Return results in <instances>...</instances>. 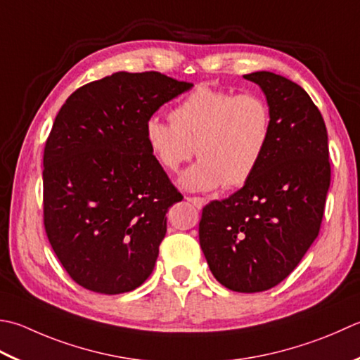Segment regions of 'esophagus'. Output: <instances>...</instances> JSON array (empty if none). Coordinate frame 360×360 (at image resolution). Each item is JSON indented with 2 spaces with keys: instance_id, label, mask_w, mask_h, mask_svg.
<instances>
[{
  "instance_id": "1",
  "label": "esophagus",
  "mask_w": 360,
  "mask_h": 360,
  "mask_svg": "<svg viewBox=\"0 0 360 360\" xmlns=\"http://www.w3.org/2000/svg\"><path fill=\"white\" fill-rule=\"evenodd\" d=\"M187 201L192 202L196 209L204 207V206H206V202H207L206 198H201V196H187Z\"/></svg>"
}]
</instances>
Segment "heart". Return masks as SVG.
Returning a JSON list of instances; mask_svg holds the SVG:
<instances>
[{"instance_id": "1", "label": "heart", "mask_w": 360, "mask_h": 360, "mask_svg": "<svg viewBox=\"0 0 360 360\" xmlns=\"http://www.w3.org/2000/svg\"><path fill=\"white\" fill-rule=\"evenodd\" d=\"M273 139V112L259 94H232L200 86L170 112V123L151 117L145 140L168 173L193 158L200 160L182 174L181 184L206 192L224 184H246L262 164Z\"/></svg>"}]
</instances>
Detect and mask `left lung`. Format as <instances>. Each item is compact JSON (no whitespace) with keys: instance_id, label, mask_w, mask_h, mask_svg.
I'll return each mask as SVG.
<instances>
[{"instance_id":"1","label":"left lung","mask_w":360,"mask_h":360,"mask_svg":"<svg viewBox=\"0 0 360 360\" xmlns=\"http://www.w3.org/2000/svg\"><path fill=\"white\" fill-rule=\"evenodd\" d=\"M243 77L264 90L273 139L240 190L204 206L200 245L218 283L256 293L284 281L319 236L330 162L325 120L304 89L271 72Z\"/></svg>"}]
</instances>
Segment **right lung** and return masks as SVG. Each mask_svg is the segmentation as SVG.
<instances>
[{"mask_svg":"<svg viewBox=\"0 0 360 360\" xmlns=\"http://www.w3.org/2000/svg\"><path fill=\"white\" fill-rule=\"evenodd\" d=\"M193 84L159 72H118L73 91L44 151V224L76 284L105 295L150 276L182 200L145 140V123Z\"/></svg>","mask_w":360,"mask_h":360,"instance_id":"1","label":"right lung"}]
</instances>
